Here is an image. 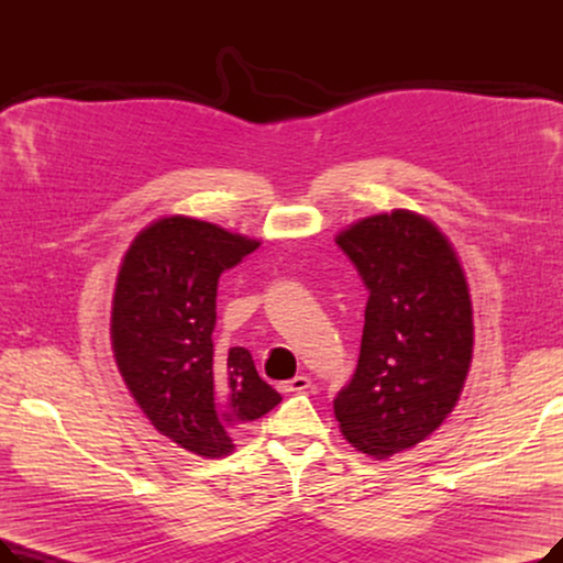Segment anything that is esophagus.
Masks as SVG:
<instances>
[{
  "label": "esophagus",
  "mask_w": 563,
  "mask_h": 563,
  "mask_svg": "<svg viewBox=\"0 0 563 563\" xmlns=\"http://www.w3.org/2000/svg\"><path fill=\"white\" fill-rule=\"evenodd\" d=\"M310 388V378L308 376H294L285 383H280V390L283 393H303Z\"/></svg>",
  "instance_id": "esophagus-1"
}]
</instances>
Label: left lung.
Segmentation results:
<instances>
[{"label": "left lung", "mask_w": 563, "mask_h": 563, "mask_svg": "<svg viewBox=\"0 0 563 563\" xmlns=\"http://www.w3.org/2000/svg\"><path fill=\"white\" fill-rule=\"evenodd\" d=\"M338 246L369 291L361 356L333 399L344 438L383 459L418 445L445 420L472 358V306L442 232L395 210L353 223Z\"/></svg>", "instance_id": "left-lung-1"}]
</instances>
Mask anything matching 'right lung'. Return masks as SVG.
<instances>
[{
    "instance_id": "add662e5",
    "label": "right lung",
    "mask_w": 563,
    "mask_h": 563,
    "mask_svg": "<svg viewBox=\"0 0 563 563\" xmlns=\"http://www.w3.org/2000/svg\"><path fill=\"white\" fill-rule=\"evenodd\" d=\"M257 246L214 223L170 217L136 236L118 274V369L153 427L198 456H225L234 429L280 404L249 349L217 353L212 344L219 278Z\"/></svg>"
}]
</instances>
